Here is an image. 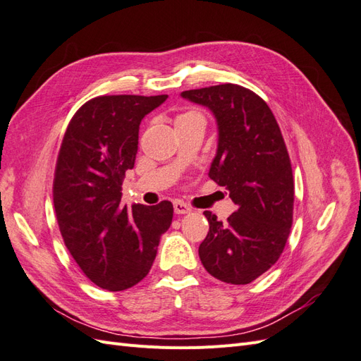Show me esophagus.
<instances>
[{
  "label": "esophagus",
  "instance_id": "1",
  "mask_svg": "<svg viewBox=\"0 0 361 361\" xmlns=\"http://www.w3.org/2000/svg\"><path fill=\"white\" fill-rule=\"evenodd\" d=\"M173 207H174V212H176L178 215H183V214L191 212V207H190L187 203H183V202H180V200L174 202V203H173Z\"/></svg>",
  "mask_w": 361,
  "mask_h": 361
}]
</instances>
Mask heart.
Wrapping results in <instances>:
<instances>
[{
	"label": "heart",
	"mask_w": 361,
	"mask_h": 361,
	"mask_svg": "<svg viewBox=\"0 0 361 361\" xmlns=\"http://www.w3.org/2000/svg\"><path fill=\"white\" fill-rule=\"evenodd\" d=\"M195 113H187V114H180L178 118H183V117H188V116H194Z\"/></svg>",
	"instance_id": "1"
}]
</instances>
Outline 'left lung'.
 <instances>
[{
  "instance_id": "1",
  "label": "left lung",
  "mask_w": 361,
  "mask_h": 361,
  "mask_svg": "<svg viewBox=\"0 0 361 361\" xmlns=\"http://www.w3.org/2000/svg\"><path fill=\"white\" fill-rule=\"evenodd\" d=\"M212 111L218 126L209 178L228 190L238 211L227 223L204 211L209 232L199 247L204 269L231 285H247L279 260L293 214L288 149L267 102L236 84L180 93Z\"/></svg>"
}]
</instances>
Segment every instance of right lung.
<instances>
[{"label": "right lung", "mask_w": 361, "mask_h": 361, "mask_svg": "<svg viewBox=\"0 0 361 361\" xmlns=\"http://www.w3.org/2000/svg\"><path fill=\"white\" fill-rule=\"evenodd\" d=\"M167 97H94L75 113L63 138L52 188L60 232L84 274L106 290L133 288L149 274L173 220L170 202L120 204L141 120Z\"/></svg>", "instance_id": "obj_1"}]
</instances>
